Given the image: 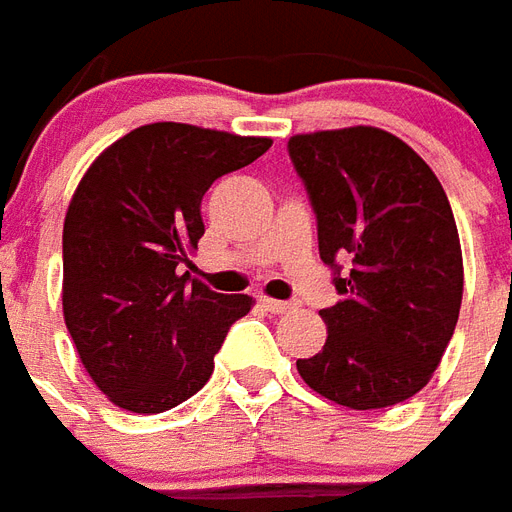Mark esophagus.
<instances>
[{
	"label": "esophagus",
	"mask_w": 512,
	"mask_h": 512,
	"mask_svg": "<svg viewBox=\"0 0 512 512\" xmlns=\"http://www.w3.org/2000/svg\"><path fill=\"white\" fill-rule=\"evenodd\" d=\"M260 306H263V309L271 314H285V312H290L295 304H290V301H276V298H266V295H260Z\"/></svg>",
	"instance_id": "esophagus-1"
}]
</instances>
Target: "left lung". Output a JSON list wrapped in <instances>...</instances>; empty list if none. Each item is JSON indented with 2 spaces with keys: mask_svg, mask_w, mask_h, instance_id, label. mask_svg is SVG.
Segmentation results:
<instances>
[{
  "mask_svg": "<svg viewBox=\"0 0 512 512\" xmlns=\"http://www.w3.org/2000/svg\"><path fill=\"white\" fill-rule=\"evenodd\" d=\"M287 151L342 295L320 312L328 339L298 358V374L350 410L410 399L442 361L464 293L448 195L404 140L377 127L295 135Z\"/></svg>",
  "mask_w": 512,
  "mask_h": 512,
  "instance_id": "1",
  "label": "left lung"
}]
</instances>
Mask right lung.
Listing matches in <instances>:
<instances>
[{
    "mask_svg": "<svg viewBox=\"0 0 512 512\" xmlns=\"http://www.w3.org/2000/svg\"><path fill=\"white\" fill-rule=\"evenodd\" d=\"M271 149L157 121L102 151L64 217V323L83 369L130 412H165L203 388L230 325L255 301L181 274L206 233L208 187Z\"/></svg>",
    "mask_w": 512,
    "mask_h": 512,
    "instance_id": "add662e5",
    "label": "right lung"
}]
</instances>
